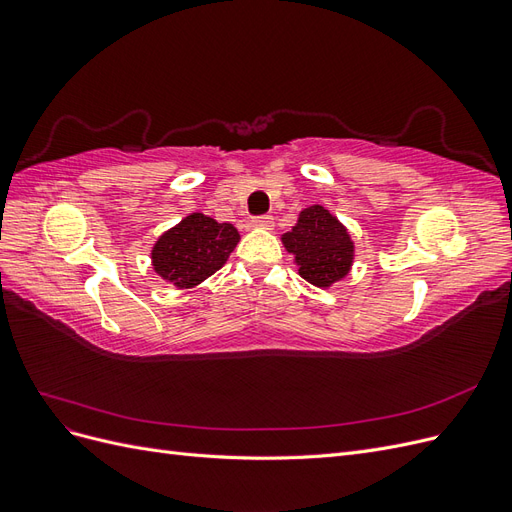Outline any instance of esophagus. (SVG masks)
<instances>
[{
	"label": "esophagus",
	"instance_id": "obj_1",
	"mask_svg": "<svg viewBox=\"0 0 512 512\" xmlns=\"http://www.w3.org/2000/svg\"><path fill=\"white\" fill-rule=\"evenodd\" d=\"M254 228H260V230H271L273 228V218L271 215H260V218H252V222H250Z\"/></svg>",
	"mask_w": 512,
	"mask_h": 512
}]
</instances>
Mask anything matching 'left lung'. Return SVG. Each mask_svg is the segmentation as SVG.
<instances>
[{"instance_id": "left-lung-1", "label": "left lung", "mask_w": 512, "mask_h": 512, "mask_svg": "<svg viewBox=\"0 0 512 512\" xmlns=\"http://www.w3.org/2000/svg\"><path fill=\"white\" fill-rule=\"evenodd\" d=\"M286 252L305 282L331 288L344 280L354 262V241L348 228L322 205H312L299 213V220L282 235Z\"/></svg>"}]
</instances>
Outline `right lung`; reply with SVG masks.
I'll use <instances>...</instances> for the list:
<instances>
[{
    "instance_id": "add662e5",
    "label": "right lung",
    "mask_w": 512,
    "mask_h": 512,
    "mask_svg": "<svg viewBox=\"0 0 512 512\" xmlns=\"http://www.w3.org/2000/svg\"><path fill=\"white\" fill-rule=\"evenodd\" d=\"M239 239V230L232 224L190 213L153 243L151 265L175 288H196L226 265Z\"/></svg>"
}]
</instances>
